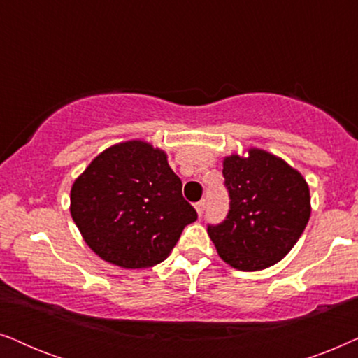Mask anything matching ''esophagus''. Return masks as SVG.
Returning a JSON list of instances; mask_svg holds the SVG:
<instances>
[{"instance_id": "1", "label": "esophagus", "mask_w": 358, "mask_h": 358, "mask_svg": "<svg viewBox=\"0 0 358 358\" xmlns=\"http://www.w3.org/2000/svg\"><path fill=\"white\" fill-rule=\"evenodd\" d=\"M195 210H197V215H199V217H202V215H203V210H205V200H200V202L195 203Z\"/></svg>"}]
</instances>
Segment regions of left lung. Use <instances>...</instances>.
Wrapping results in <instances>:
<instances>
[{"mask_svg": "<svg viewBox=\"0 0 358 358\" xmlns=\"http://www.w3.org/2000/svg\"><path fill=\"white\" fill-rule=\"evenodd\" d=\"M229 212L208 227L218 256L243 272L280 262L305 231L311 215L308 182L280 156L261 148L223 158Z\"/></svg>", "mask_w": 358, "mask_h": 358, "instance_id": "obj_1", "label": "left lung"}]
</instances>
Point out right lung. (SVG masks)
<instances>
[{"instance_id":"add662e5","label":"right lung","mask_w":358,"mask_h":358,"mask_svg":"<svg viewBox=\"0 0 358 358\" xmlns=\"http://www.w3.org/2000/svg\"><path fill=\"white\" fill-rule=\"evenodd\" d=\"M70 213L87 246L122 268L163 262L197 220L166 151L145 140L97 155L71 185Z\"/></svg>"}]
</instances>
